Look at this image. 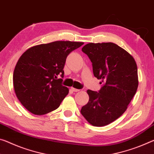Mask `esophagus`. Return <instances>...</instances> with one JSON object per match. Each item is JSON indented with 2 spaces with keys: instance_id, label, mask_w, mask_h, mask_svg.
<instances>
[{
  "instance_id": "1",
  "label": "esophagus",
  "mask_w": 154,
  "mask_h": 154,
  "mask_svg": "<svg viewBox=\"0 0 154 154\" xmlns=\"http://www.w3.org/2000/svg\"><path fill=\"white\" fill-rule=\"evenodd\" d=\"M71 90H72L73 92H79V91H80V90L76 89V88H73V87L71 88Z\"/></svg>"
}]
</instances>
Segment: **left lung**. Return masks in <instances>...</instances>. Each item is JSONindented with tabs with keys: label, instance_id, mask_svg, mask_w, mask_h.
<instances>
[{
	"label": "left lung",
	"instance_id": "left-lung-1",
	"mask_svg": "<svg viewBox=\"0 0 154 154\" xmlns=\"http://www.w3.org/2000/svg\"><path fill=\"white\" fill-rule=\"evenodd\" d=\"M92 63L99 92L88 90L89 101L81 113L92 125L102 127L116 120L128 108L138 86V69L130 53L112 42L89 43L82 48Z\"/></svg>",
	"mask_w": 154,
	"mask_h": 154
}]
</instances>
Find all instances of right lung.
Here are the masks:
<instances>
[{
	"instance_id": "add662e5",
	"label": "right lung",
	"mask_w": 154,
	"mask_h": 154,
	"mask_svg": "<svg viewBox=\"0 0 154 154\" xmlns=\"http://www.w3.org/2000/svg\"><path fill=\"white\" fill-rule=\"evenodd\" d=\"M83 45L56 41L34 46L20 56L14 71V88L28 111L42 115L60 106L69 91L62 84L66 60L70 52ZM59 75L62 78L57 79Z\"/></svg>"
}]
</instances>
